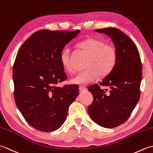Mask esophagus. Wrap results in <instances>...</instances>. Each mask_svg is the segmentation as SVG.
I'll return each instance as SVG.
<instances>
[{
  "label": "esophagus",
  "mask_w": 153,
  "mask_h": 153,
  "mask_svg": "<svg viewBox=\"0 0 153 153\" xmlns=\"http://www.w3.org/2000/svg\"><path fill=\"white\" fill-rule=\"evenodd\" d=\"M79 90H80V92H81L85 91V90H86L85 86H83V85L79 86Z\"/></svg>",
  "instance_id": "esophagus-1"
}]
</instances>
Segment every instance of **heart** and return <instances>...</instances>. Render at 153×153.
Here are the masks:
<instances>
[{
	"mask_svg": "<svg viewBox=\"0 0 153 153\" xmlns=\"http://www.w3.org/2000/svg\"><path fill=\"white\" fill-rule=\"evenodd\" d=\"M77 48L88 55L85 71L78 73L71 82L76 85H87L94 81L100 75L101 78L108 76L116 66L117 52L116 48L105 43L102 39L88 37L77 43ZM72 55L70 49L62 51L60 61L63 68L68 73L74 72Z\"/></svg>",
	"mask_w": 153,
	"mask_h": 153,
	"instance_id": "heart-1",
	"label": "heart"
}]
</instances>
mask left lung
<instances>
[{"label":"left lung","mask_w":153,"mask_h":153,"mask_svg":"<svg viewBox=\"0 0 153 153\" xmlns=\"http://www.w3.org/2000/svg\"><path fill=\"white\" fill-rule=\"evenodd\" d=\"M109 36L117 52V60L113 71L100 85L94 84L88 90L94 100L88 108L89 116L95 123L105 128H114L128 120L140 98L142 63L135 43L122 31L115 27L96 30ZM107 86L109 91L101 89Z\"/></svg>","instance_id":"1"}]
</instances>
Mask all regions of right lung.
Listing matches in <instances>:
<instances>
[{
  "label": "right lung",
  "instance_id": "add662e5",
  "mask_svg": "<svg viewBox=\"0 0 153 153\" xmlns=\"http://www.w3.org/2000/svg\"><path fill=\"white\" fill-rule=\"evenodd\" d=\"M79 32L37 31L18 50L13 67L14 100L27 123L40 131L58 129L79 95L76 85H57L67 79L60 61L61 52Z\"/></svg>",
  "mask_w": 153,
  "mask_h": 153
}]
</instances>
